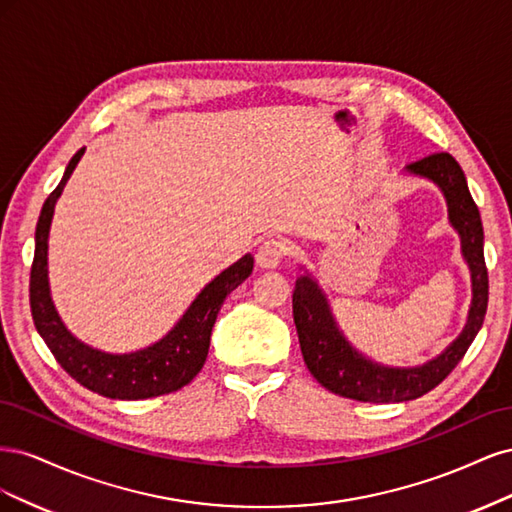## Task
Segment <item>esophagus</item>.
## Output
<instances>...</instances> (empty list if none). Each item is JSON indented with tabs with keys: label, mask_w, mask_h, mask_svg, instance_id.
<instances>
[{
	"label": "esophagus",
	"mask_w": 512,
	"mask_h": 512,
	"mask_svg": "<svg viewBox=\"0 0 512 512\" xmlns=\"http://www.w3.org/2000/svg\"><path fill=\"white\" fill-rule=\"evenodd\" d=\"M286 254H288L286 241H282V239H267L265 243L258 247L256 265L260 269H275L284 260Z\"/></svg>",
	"instance_id": "esophagus-1"
}]
</instances>
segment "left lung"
<instances>
[{
  "label": "left lung",
  "mask_w": 512,
  "mask_h": 512,
  "mask_svg": "<svg viewBox=\"0 0 512 512\" xmlns=\"http://www.w3.org/2000/svg\"><path fill=\"white\" fill-rule=\"evenodd\" d=\"M414 175L436 181L448 203V218L461 235L463 258L472 271V307L463 333L438 359L423 367L397 369L367 361L356 352L335 327L327 299L318 284L307 275L299 277L292 294V314L297 324L303 361L324 389L356 401L371 404H395L423 397L451 374L468 352L476 333L483 327L489 301V277L483 254V224L474 198L468 190L466 175L451 153L440 151L408 164Z\"/></svg>",
  "instance_id": "obj_1"
}]
</instances>
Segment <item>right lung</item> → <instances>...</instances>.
<instances>
[{
    "label": "right lung",
    "instance_id": "right-lung-1",
    "mask_svg": "<svg viewBox=\"0 0 512 512\" xmlns=\"http://www.w3.org/2000/svg\"><path fill=\"white\" fill-rule=\"evenodd\" d=\"M83 151L85 149L74 153L59 185L44 200L38 218L36 252L32 275H29V305H32L34 324L57 363L89 391L108 399H149L175 393L190 384L203 369L209 354L211 329L218 320L222 303L250 277L254 258L245 254L207 284L177 322V327L158 344L132 354H106L81 344L68 333L53 307L49 277H46V250H49V228L55 203Z\"/></svg>",
    "mask_w": 512,
    "mask_h": 512
}]
</instances>
